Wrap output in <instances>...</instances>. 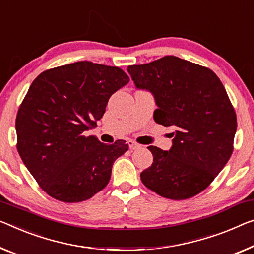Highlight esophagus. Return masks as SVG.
<instances>
[{"mask_svg":"<svg viewBox=\"0 0 254 254\" xmlns=\"http://www.w3.org/2000/svg\"><path fill=\"white\" fill-rule=\"evenodd\" d=\"M128 145H129V149L131 151L138 150V149H140V147H142V145H140V144H138L137 142H135V140H132V139L128 140Z\"/></svg>","mask_w":254,"mask_h":254,"instance_id":"34e87169","label":"esophagus"}]
</instances>
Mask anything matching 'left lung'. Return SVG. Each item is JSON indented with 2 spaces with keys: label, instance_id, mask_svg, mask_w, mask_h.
Instances as JSON below:
<instances>
[{
  "label": "left lung",
  "instance_id": "left-lung-1",
  "mask_svg": "<svg viewBox=\"0 0 254 254\" xmlns=\"http://www.w3.org/2000/svg\"><path fill=\"white\" fill-rule=\"evenodd\" d=\"M137 88L153 93L154 120L175 131L173 146L153 154L142 183L160 196L186 200L208 187L234 150L237 119L227 92L211 69L166 56L127 68Z\"/></svg>",
  "mask_w": 254,
  "mask_h": 254
}]
</instances>
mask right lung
Segmentation results:
<instances>
[{
	"mask_svg": "<svg viewBox=\"0 0 254 254\" xmlns=\"http://www.w3.org/2000/svg\"><path fill=\"white\" fill-rule=\"evenodd\" d=\"M123 69L89 61L48 69L30 85L15 118L17 150L41 189L58 201H86L108 185L126 140L111 145L84 131L128 84Z\"/></svg>",
	"mask_w": 254,
	"mask_h": 254,
	"instance_id": "add662e5",
	"label": "right lung"
}]
</instances>
